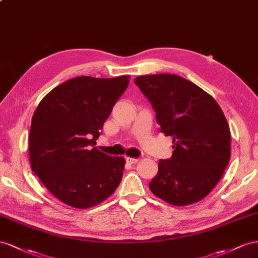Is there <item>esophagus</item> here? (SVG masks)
<instances>
[{
	"label": "esophagus",
	"instance_id": "esophagus-1",
	"mask_svg": "<svg viewBox=\"0 0 258 258\" xmlns=\"http://www.w3.org/2000/svg\"><path fill=\"white\" fill-rule=\"evenodd\" d=\"M126 162L127 163H130V164H135V163H137V162L139 161V159H135V158H131V157H126Z\"/></svg>",
	"mask_w": 258,
	"mask_h": 258
}]
</instances>
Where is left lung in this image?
Segmentation results:
<instances>
[{
  "mask_svg": "<svg viewBox=\"0 0 258 258\" xmlns=\"http://www.w3.org/2000/svg\"><path fill=\"white\" fill-rule=\"evenodd\" d=\"M135 84L151 102L160 131L173 138L172 158L159 161L150 190L176 207L201 201L230 159V130L223 110L210 94L179 76H142Z\"/></svg>",
  "mask_w": 258,
  "mask_h": 258,
  "instance_id": "left-lung-1",
  "label": "left lung"
}]
</instances>
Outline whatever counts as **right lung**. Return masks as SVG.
<instances>
[{
	"label": "right lung",
	"mask_w": 258,
	"mask_h": 258,
	"mask_svg": "<svg viewBox=\"0 0 258 258\" xmlns=\"http://www.w3.org/2000/svg\"><path fill=\"white\" fill-rule=\"evenodd\" d=\"M128 83L130 76L78 77L56 86L35 109L29 134L31 170L69 207L93 208L119 186L124 158L94 146Z\"/></svg>",
	"instance_id": "right-lung-1"
}]
</instances>
